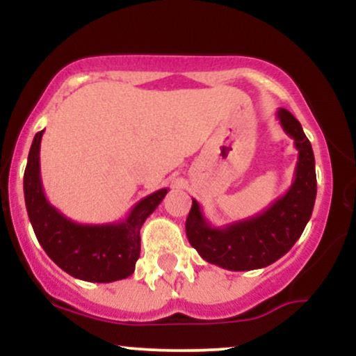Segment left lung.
I'll return each instance as SVG.
<instances>
[{
	"label": "left lung",
	"mask_w": 356,
	"mask_h": 356,
	"mask_svg": "<svg viewBox=\"0 0 356 356\" xmlns=\"http://www.w3.org/2000/svg\"><path fill=\"white\" fill-rule=\"evenodd\" d=\"M277 120L298 149L295 179L283 197L252 218L224 227L211 226L195 199L186 220L191 246L207 263L229 271L266 268L289 251L308 224L316 199L314 155L303 127L291 112L280 108Z\"/></svg>",
	"instance_id": "obj_1"
}]
</instances>
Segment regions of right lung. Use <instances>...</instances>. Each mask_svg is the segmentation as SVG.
<instances>
[{"instance_id":"add662e5","label":"right lung","mask_w":356,"mask_h":356,"mask_svg":"<svg viewBox=\"0 0 356 356\" xmlns=\"http://www.w3.org/2000/svg\"><path fill=\"white\" fill-rule=\"evenodd\" d=\"M44 130L33 138L24 169L23 191L28 218L51 261L76 280L112 283L134 273L140 256V227L167 191H155L140 199L120 222L79 224L48 202L40 177V144Z\"/></svg>"}]
</instances>
